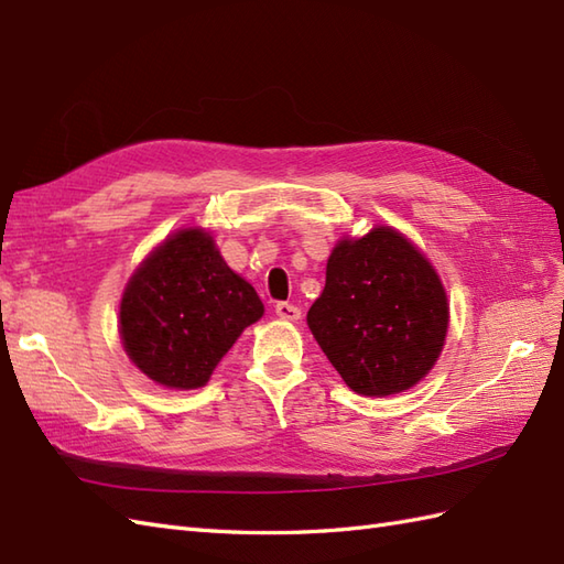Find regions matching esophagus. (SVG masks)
I'll list each match as a JSON object with an SVG mask.
<instances>
[{"instance_id": "obj_1", "label": "esophagus", "mask_w": 564, "mask_h": 564, "mask_svg": "<svg viewBox=\"0 0 564 564\" xmlns=\"http://www.w3.org/2000/svg\"><path fill=\"white\" fill-rule=\"evenodd\" d=\"M274 313H278L282 321H290V323H296L301 318V308L294 306V304H286V301H282V304L274 306Z\"/></svg>"}]
</instances>
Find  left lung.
I'll list each match as a JSON object with an SVG mask.
<instances>
[{
    "label": "left lung",
    "instance_id": "1",
    "mask_svg": "<svg viewBox=\"0 0 564 564\" xmlns=\"http://www.w3.org/2000/svg\"><path fill=\"white\" fill-rule=\"evenodd\" d=\"M306 323L356 394L388 397L431 373L449 304L431 260L394 227L378 225L335 243Z\"/></svg>",
    "mask_w": 564,
    "mask_h": 564
}]
</instances>
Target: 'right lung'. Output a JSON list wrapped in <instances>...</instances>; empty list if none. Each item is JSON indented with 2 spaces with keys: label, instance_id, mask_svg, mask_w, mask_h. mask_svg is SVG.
<instances>
[{
  "label": "right lung",
  "instance_id": "1",
  "mask_svg": "<svg viewBox=\"0 0 564 564\" xmlns=\"http://www.w3.org/2000/svg\"><path fill=\"white\" fill-rule=\"evenodd\" d=\"M263 301L219 256L210 231L186 227L148 253L119 304V337L131 364L167 390L210 380Z\"/></svg>",
  "mask_w": 564,
  "mask_h": 564
}]
</instances>
